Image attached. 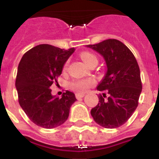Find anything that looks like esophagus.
<instances>
[{
	"mask_svg": "<svg viewBox=\"0 0 159 159\" xmlns=\"http://www.w3.org/2000/svg\"><path fill=\"white\" fill-rule=\"evenodd\" d=\"M84 94H80V93H77L75 94V97H76V99H82V98H84Z\"/></svg>",
	"mask_w": 159,
	"mask_h": 159,
	"instance_id": "esophagus-1",
	"label": "esophagus"
}]
</instances>
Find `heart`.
Returning a JSON list of instances; mask_svg holds the SVG:
<instances>
[{"mask_svg":"<svg viewBox=\"0 0 159 159\" xmlns=\"http://www.w3.org/2000/svg\"><path fill=\"white\" fill-rule=\"evenodd\" d=\"M80 58L82 59L87 65L89 66L92 62L97 61L98 62V59L96 56L94 55L93 53L90 52H84L80 54ZM67 67V64L64 65V70L66 69ZM95 84V80L92 79H82V80H74L70 84V88L75 92H79V93H82V92H86L87 90L91 86Z\"/></svg>","mask_w":159,"mask_h":159,"instance_id":"heart-1","label":"heart"}]
</instances>
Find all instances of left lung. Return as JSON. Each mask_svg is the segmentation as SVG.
<instances>
[{"label":"left lung","mask_w":159,"mask_h":159,"mask_svg":"<svg viewBox=\"0 0 159 159\" xmlns=\"http://www.w3.org/2000/svg\"><path fill=\"white\" fill-rule=\"evenodd\" d=\"M87 47L102 55L107 65L106 74L97 86L103 93L91 115L102 127L117 128L130 119L139 104L142 92L139 67L130 49L116 39Z\"/></svg>","instance_id":"8db88e82"}]
</instances>
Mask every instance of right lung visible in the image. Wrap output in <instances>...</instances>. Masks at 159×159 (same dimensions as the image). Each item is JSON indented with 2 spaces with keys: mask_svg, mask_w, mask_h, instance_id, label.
Instances as JSON below:
<instances>
[{
  "mask_svg": "<svg viewBox=\"0 0 159 159\" xmlns=\"http://www.w3.org/2000/svg\"><path fill=\"white\" fill-rule=\"evenodd\" d=\"M75 52L50 44H40L25 52L18 65L16 79L19 103L32 123L46 129L62 125L76 101L75 94L66 91L61 99L52 95L50 87L57 83L63 67Z\"/></svg>",
  "mask_w": 159,
  "mask_h": 159,
  "instance_id": "right-lung-1",
  "label": "right lung"
}]
</instances>
